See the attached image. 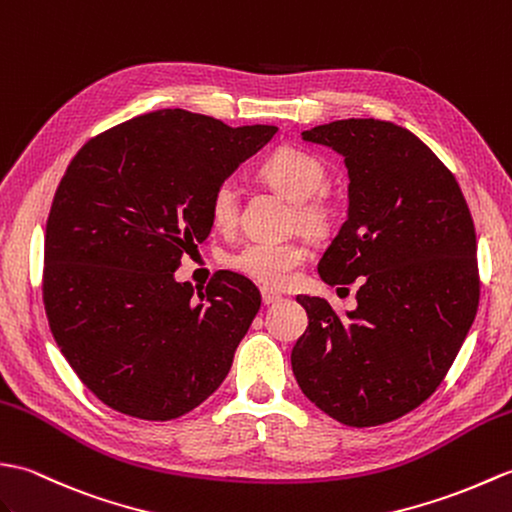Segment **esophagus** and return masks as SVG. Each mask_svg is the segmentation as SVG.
<instances>
[{
    "mask_svg": "<svg viewBox=\"0 0 512 512\" xmlns=\"http://www.w3.org/2000/svg\"><path fill=\"white\" fill-rule=\"evenodd\" d=\"M260 295H263V304H276V302H280L282 300V295L278 293V291H274V289H260Z\"/></svg>",
    "mask_w": 512,
    "mask_h": 512,
    "instance_id": "esophagus-1",
    "label": "esophagus"
}]
</instances>
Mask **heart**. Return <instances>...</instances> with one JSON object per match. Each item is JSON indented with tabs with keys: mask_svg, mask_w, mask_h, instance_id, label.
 Returning <instances> with one entry per match:
<instances>
[{
	"mask_svg": "<svg viewBox=\"0 0 512 512\" xmlns=\"http://www.w3.org/2000/svg\"><path fill=\"white\" fill-rule=\"evenodd\" d=\"M260 175L282 195L295 203V214L302 230L322 234L333 219L331 201L322 195L326 166L320 157L302 149H280L260 166ZM241 195L232 179L214 188L210 199V219L214 227L227 232L238 221ZM306 258V249L298 241H249L227 256V265L241 274L265 282L269 287L287 285L293 271Z\"/></svg>",
	"mask_w": 512,
	"mask_h": 512,
	"instance_id": "obj_1",
	"label": "heart"
}]
</instances>
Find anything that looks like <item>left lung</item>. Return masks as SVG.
<instances>
[{
  "label": "left lung",
  "mask_w": 512,
  "mask_h": 512,
  "mask_svg": "<svg viewBox=\"0 0 512 512\" xmlns=\"http://www.w3.org/2000/svg\"><path fill=\"white\" fill-rule=\"evenodd\" d=\"M302 140L344 157L348 217L317 271L359 289L346 317L324 298H295L309 315L291 352L295 381L348 427L390 423L436 392L478 313L471 212L449 168L392 122L335 120Z\"/></svg>",
  "instance_id": "left-lung-1"
}]
</instances>
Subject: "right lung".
Instances as JSON below:
<instances>
[{
    "label": "right lung",
    "instance_id": "add662e5",
    "mask_svg": "<svg viewBox=\"0 0 512 512\" xmlns=\"http://www.w3.org/2000/svg\"><path fill=\"white\" fill-rule=\"evenodd\" d=\"M276 127H227L157 109L89 140L67 166L45 227L43 304L63 357L111 410L170 420L219 388L260 309L252 280L177 282L212 230L221 181Z\"/></svg>",
    "mask_w": 512,
    "mask_h": 512
}]
</instances>
